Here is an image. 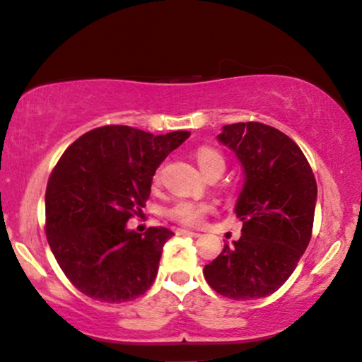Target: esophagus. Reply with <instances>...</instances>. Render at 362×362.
I'll use <instances>...</instances> for the list:
<instances>
[{"label":"esophagus","instance_id":"obj_1","mask_svg":"<svg viewBox=\"0 0 362 362\" xmlns=\"http://www.w3.org/2000/svg\"><path fill=\"white\" fill-rule=\"evenodd\" d=\"M177 234H184V236H192V238H199L200 234L195 233V230H189V229H178Z\"/></svg>","mask_w":362,"mask_h":362}]
</instances>
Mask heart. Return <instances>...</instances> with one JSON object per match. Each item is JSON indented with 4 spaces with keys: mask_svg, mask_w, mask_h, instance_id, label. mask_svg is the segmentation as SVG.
Wrapping results in <instances>:
<instances>
[{
    "mask_svg": "<svg viewBox=\"0 0 362 362\" xmlns=\"http://www.w3.org/2000/svg\"><path fill=\"white\" fill-rule=\"evenodd\" d=\"M195 160H197L200 170L206 175H214V173H223L226 168V158L219 150L212 146H200L195 150ZM153 180H160V170H156ZM212 211L209 204L204 202H190V200H178L167 209V216L178 224L197 226L204 221V217Z\"/></svg>",
    "mask_w": 362,
    "mask_h": 362,
    "instance_id": "b5f03b06",
    "label": "heart"
}]
</instances>
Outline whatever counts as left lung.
<instances>
[{"label": "left lung", "instance_id": "left-lung-1", "mask_svg": "<svg viewBox=\"0 0 362 362\" xmlns=\"http://www.w3.org/2000/svg\"><path fill=\"white\" fill-rule=\"evenodd\" d=\"M217 139L245 168L236 204L243 234L206 264L204 276L223 297H267L288 280L310 243L315 177L297 143L273 126L226 124Z\"/></svg>", "mask_w": 362, "mask_h": 362}]
</instances>
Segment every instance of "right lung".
<instances>
[{
  "mask_svg": "<svg viewBox=\"0 0 362 362\" xmlns=\"http://www.w3.org/2000/svg\"><path fill=\"white\" fill-rule=\"evenodd\" d=\"M189 136L107 124L82 134L60 156L45 192L47 241L87 297L129 302L153 285L173 233L160 226L138 234L126 223L141 214L158 165Z\"/></svg>",
  "mask_w": 362,
  "mask_h": 362,
  "instance_id": "add662e5",
  "label": "right lung"
}]
</instances>
